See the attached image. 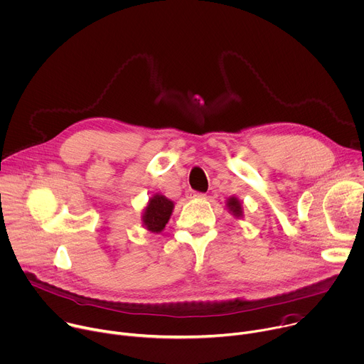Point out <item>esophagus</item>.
I'll use <instances>...</instances> for the list:
<instances>
[{"mask_svg":"<svg viewBox=\"0 0 364 364\" xmlns=\"http://www.w3.org/2000/svg\"><path fill=\"white\" fill-rule=\"evenodd\" d=\"M186 196H188L189 199H193V198H205V193H200V192H195V191L189 189V191H188V193H186Z\"/></svg>","mask_w":364,"mask_h":364,"instance_id":"obj_1","label":"esophagus"}]
</instances>
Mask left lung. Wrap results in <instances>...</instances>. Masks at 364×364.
<instances>
[{"label": "left lung", "instance_id": "obj_1", "mask_svg": "<svg viewBox=\"0 0 364 364\" xmlns=\"http://www.w3.org/2000/svg\"><path fill=\"white\" fill-rule=\"evenodd\" d=\"M227 208L232 212L234 216H237V218H241V216H242V203L240 202L238 198H235V196L230 198V199L227 200Z\"/></svg>", "mask_w": 364, "mask_h": 364}]
</instances>
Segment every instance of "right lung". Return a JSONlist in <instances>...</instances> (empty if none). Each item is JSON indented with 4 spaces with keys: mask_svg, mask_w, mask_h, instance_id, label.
<instances>
[{
    "mask_svg": "<svg viewBox=\"0 0 364 364\" xmlns=\"http://www.w3.org/2000/svg\"><path fill=\"white\" fill-rule=\"evenodd\" d=\"M173 202L164 195H154L143 210L141 221L151 232H161L172 215Z\"/></svg>",
    "mask_w": 364,
    "mask_h": 364,
    "instance_id": "obj_1",
    "label": "right lung"
}]
</instances>
